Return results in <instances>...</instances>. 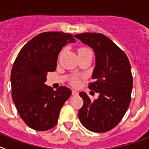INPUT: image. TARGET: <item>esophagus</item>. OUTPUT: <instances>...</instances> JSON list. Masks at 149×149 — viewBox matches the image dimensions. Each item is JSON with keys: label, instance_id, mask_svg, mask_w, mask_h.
Wrapping results in <instances>:
<instances>
[{"label": "esophagus", "instance_id": "34e87169", "mask_svg": "<svg viewBox=\"0 0 149 149\" xmlns=\"http://www.w3.org/2000/svg\"><path fill=\"white\" fill-rule=\"evenodd\" d=\"M72 95H78V93L76 90H72Z\"/></svg>", "mask_w": 149, "mask_h": 149}]
</instances>
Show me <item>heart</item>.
<instances>
[{"mask_svg": "<svg viewBox=\"0 0 149 149\" xmlns=\"http://www.w3.org/2000/svg\"><path fill=\"white\" fill-rule=\"evenodd\" d=\"M80 53H92L91 51V49L89 48H87V47H81L80 49H78V54H80ZM79 83V81L78 79L75 78V79H74L73 80V84L74 85H77Z\"/></svg>", "mask_w": 149, "mask_h": 149, "instance_id": "b5f03b06", "label": "heart"}]
</instances>
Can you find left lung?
<instances>
[{
    "instance_id": "1",
    "label": "left lung",
    "mask_w": 149,
    "mask_h": 149,
    "mask_svg": "<svg viewBox=\"0 0 149 149\" xmlns=\"http://www.w3.org/2000/svg\"><path fill=\"white\" fill-rule=\"evenodd\" d=\"M74 37L93 48L95 66L88 88L100 93L94 101L83 92L84 103L78 111L81 123L96 133L110 131L124 116L131 102L133 78L131 64L124 52L101 33H81Z\"/></svg>"
}]
</instances>
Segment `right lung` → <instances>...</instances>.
<instances>
[{"instance_id":"right-lung-1","label":"right lung","mask_w":149,"mask_h":149,"mask_svg":"<svg viewBox=\"0 0 149 149\" xmlns=\"http://www.w3.org/2000/svg\"><path fill=\"white\" fill-rule=\"evenodd\" d=\"M75 41L69 33H40L22 48L14 62L11 73L12 100L21 118L33 130L53 128L61 107L71 95V89L65 86L54 91L44 83L47 73L56 71L62 48Z\"/></svg>"}]
</instances>
